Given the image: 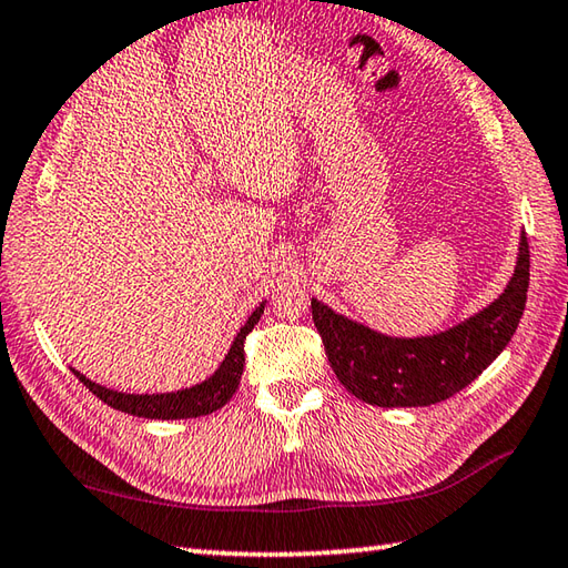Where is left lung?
I'll use <instances>...</instances> for the list:
<instances>
[{
  "instance_id": "obj_1",
  "label": "left lung",
  "mask_w": 568,
  "mask_h": 568,
  "mask_svg": "<svg viewBox=\"0 0 568 568\" xmlns=\"http://www.w3.org/2000/svg\"><path fill=\"white\" fill-rule=\"evenodd\" d=\"M528 291V243L521 233L516 267L504 293L454 328L420 338H393L345 318L313 297L331 368L348 393L381 408L434 406L464 390L491 365L518 328Z\"/></svg>"
}]
</instances>
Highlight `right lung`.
Segmentation results:
<instances>
[{
	"label": "right lung",
	"mask_w": 568,
	"mask_h": 568,
	"mask_svg": "<svg viewBox=\"0 0 568 568\" xmlns=\"http://www.w3.org/2000/svg\"><path fill=\"white\" fill-rule=\"evenodd\" d=\"M263 311H265V303H261L253 313H250V318L245 321L243 328L237 331L233 345H230L225 361L217 365L213 376L205 378L203 383H197V386L172 390V393H120V390L100 386V383L82 376L80 371L72 368V373L100 400L108 403V406H112L114 410L130 413V416L155 418V420L207 416V413L223 408L237 390L240 376H243V365H245V338L247 333L255 328V323L261 321Z\"/></svg>",
	"instance_id": "add662e5"
}]
</instances>
